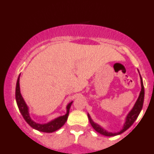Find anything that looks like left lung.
I'll return each instance as SVG.
<instances>
[{"mask_svg": "<svg viewBox=\"0 0 154 154\" xmlns=\"http://www.w3.org/2000/svg\"><path fill=\"white\" fill-rule=\"evenodd\" d=\"M140 78H141L142 89H141V91H140V96H139L138 100H137V102H136V103H135V105H134L133 109L131 111V112L129 113L128 115L127 116V118H126V122L124 125L123 128H122L119 132L114 133V134H113V133H109V132L106 131L104 130V129L100 127V125H98L97 124L94 123V122L91 120L90 116L88 114V119H89L90 123H91V125L92 127H93V128L97 132L100 133V134H103V135H104V136H107V137H112V136L119 135V134H121L122 133L125 131L126 130H128V129L132 125L133 123L135 122V120L137 119L139 114H140V111H141L142 106H143L144 96H145V89H144V85H143V82H142V79L141 76H140Z\"/></svg>", "mask_w": 154, "mask_h": 154, "instance_id": "obj_1", "label": "left lung"}]
</instances>
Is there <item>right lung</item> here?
<instances>
[{
	"mask_svg": "<svg viewBox=\"0 0 154 154\" xmlns=\"http://www.w3.org/2000/svg\"><path fill=\"white\" fill-rule=\"evenodd\" d=\"M19 80H20V75H19L18 78H17V84H16L15 98H16V102H17V107H18L19 108V111H20V112L21 113L23 117L24 118L26 122L31 127L33 128L34 129H36V130H38L39 131H41V132L52 133L55 131L57 130H58V129L62 127L65 123H66V121H67L68 116H69V109H70V107L72 106V102H71V103L67 106V113H66L64 116H60V117L57 118V119H54V120L48 122L47 124L40 125V124L36 123V122H33V121L31 119L29 114L28 107H27L26 104L23 99L22 97L21 94H20Z\"/></svg>",
	"mask_w": 154,
	"mask_h": 154,
	"instance_id": "add662e5",
	"label": "right lung"
}]
</instances>
